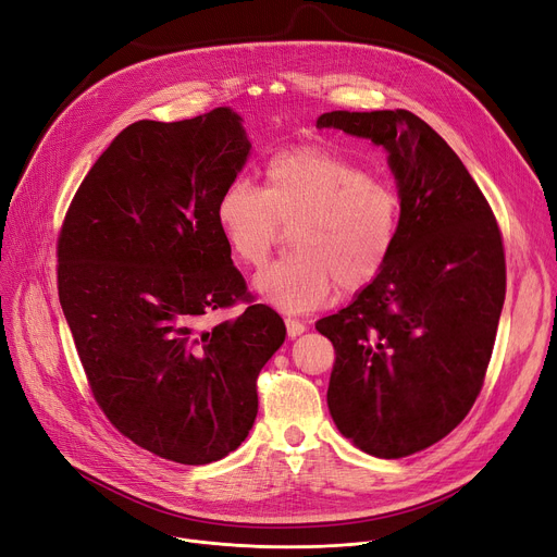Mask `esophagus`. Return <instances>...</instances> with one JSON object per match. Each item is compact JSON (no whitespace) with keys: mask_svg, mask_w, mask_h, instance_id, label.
<instances>
[{"mask_svg":"<svg viewBox=\"0 0 557 557\" xmlns=\"http://www.w3.org/2000/svg\"><path fill=\"white\" fill-rule=\"evenodd\" d=\"M284 325H286V334H288V338H296V336H300L307 327H305V323H300V321H296V319H286L284 321Z\"/></svg>","mask_w":557,"mask_h":557,"instance_id":"esophagus-1","label":"esophagus"}]
</instances>
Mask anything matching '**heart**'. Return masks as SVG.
<instances>
[{"label": "heart", "mask_w": 557, "mask_h": 557, "mask_svg": "<svg viewBox=\"0 0 557 557\" xmlns=\"http://www.w3.org/2000/svg\"><path fill=\"white\" fill-rule=\"evenodd\" d=\"M403 221L398 190L357 161L325 148L277 152L263 186L230 182L215 202V223L236 261L261 269L284 230L292 257L255 277L265 302L284 313L323 307L338 288H369L389 263Z\"/></svg>", "instance_id": "obj_1"}]
</instances>
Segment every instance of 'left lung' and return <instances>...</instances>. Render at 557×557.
<instances>
[{
    "mask_svg": "<svg viewBox=\"0 0 557 557\" xmlns=\"http://www.w3.org/2000/svg\"><path fill=\"white\" fill-rule=\"evenodd\" d=\"M317 127L382 145L398 182L389 263L317 330L336 355L338 432L369 455L407 457L462 423L482 389L505 300L503 236L465 163L419 115L332 111Z\"/></svg>",
    "mask_w": 557,
    "mask_h": 557,
    "instance_id": "obj_1",
    "label": "left lung"
}]
</instances>
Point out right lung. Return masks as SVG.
Segmentation results:
<instances>
[{"mask_svg": "<svg viewBox=\"0 0 557 557\" xmlns=\"http://www.w3.org/2000/svg\"><path fill=\"white\" fill-rule=\"evenodd\" d=\"M250 154L219 107L120 132L72 198L57 240L59 300L111 425L177 465L236 450L257 417V377L286 327L257 305L215 223ZM246 301L232 322L213 310Z\"/></svg>", "mask_w": 557, "mask_h": 557, "instance_id": "right-lung-1", "label": "right lung"}]
</instances>
